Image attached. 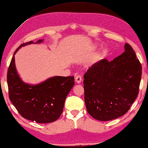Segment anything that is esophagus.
Here are the masks:
<instances>
[{
  "instance_id": "1",
  "label": "esophagus",
  "mask_w": 148,
  "mask_h": 148,
  "mask_svg": "<svg viewBox=\"0 0 148 148\" xmlns=\"http://www.w3.org/2000/svg\"><path fill=\"white\" fill-rule=\"evenodd\" d=\"M75 82H76L78 84H80L81 82H82V77L80 75H77V76L75 77Z\"/></svg>"
}]
</instances>
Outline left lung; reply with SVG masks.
Segmentation results:
<instances>
[{"label": "left lung", "mask_w": 148, "mask_h": 148, "mask_svg": "<svg viewBox=\"0 0 148 148\" xmlns=\"http://www.w3.org/2000/svg\"><path fill=\"white\" fill-rule=\"evenodd\" d=\"M122 54L108 61L92 64L84 75V99L87 112L99 121L125 114L139 94L142 66L129 44Z\"/></svg>", "instance_id": "obj_1"}]
</instances>
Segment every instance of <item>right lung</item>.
Segmentation results:
<instances>
[{"instance_id": "right-lung-1", "label": "right lung", "mask_w": 148, "mask_h": 148, "mask_svg": "<svg viewBox=\"0 0 148 148\" xmlns=\"http://www.w3.org/2000/svg\"><path fill=\"white\" fill-rule=\"evenodd\" d=\"M43 40L23 43L13 55L8 71L7 81L10 101L25 119L38 123H51L63 113L66 97L75 84L74 77H53L31 85L23 82L17 73L14 54L21 47L40 44Z\"/></svg>"}]
</instances>
